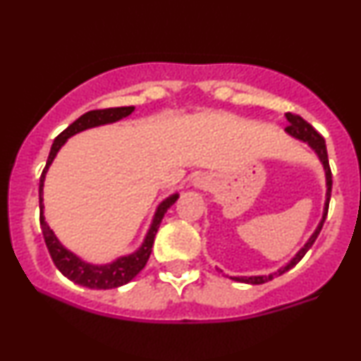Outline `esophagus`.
Wrapping results in <instances>:
<instances>
[{
	"label": "esophagus",
	"instance_id": "34e87169",
	"mask_svg": "<svg viewBox=\"0 0 361 361\" xmlns=\"http://www.w3.org/2000/svg\"><path fill=\"white\" fill-rule=\"evenodd\" d=\"M193 185L197 186V188H207V185H208L207 176H203V175L197 176V178H195V180H193Z\"/></svg>",
	"mask_w": 361,
	"mask_h": 361
}]
</instances>
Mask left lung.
<instances>
[{
  "instance_id": "obj_1",
  "label": "left lung",
  "mask_w": 361,
  "mask_h": 361,
  "mask_svg": "<svg viewBox=\"0 0 361 361\" xmlns=\"http://www.w3.org/2000/svg\"><path fill=\"white\" fill-rule=\"evenodd\" d=\"M286 117H288L289 121V126L286 128V133L290 134L293 137L296 139H301V141H305L310 145L312 149H314V153L318 154L319 161L323 163L324 166V173H326V202H324V212H323V219H321V222L318 227H316L314 233L310 237V240L306 242L305 247H302L301 250L298 252L296 255H294L293 259H290V262L288 264V266H284L282 269H279V271L274 272V274H269V276H250V277H230V279L233 281H238V282H245V284H264V282L274 279V276H281L284 274V272H288L289 269H293L296 264L301 260L302 257L306 255V252L311 249L312 244H314V240L318 238L321 228H323V224L324 220H326V215H328V207H329V198H331V186H333V180H331V168H329V161H328V151H326V142H324V137L321 136V134L316 131L312 126L307 123V121L302 119L301 116L298 114H293V112H288L286 114Z\"/></svg>"
}]
</instances>
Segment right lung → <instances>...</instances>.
<instances>
[{
	"label": "right lung",
	"instance_id": "right-lung-1",
	"mask_svg": "<svg viewBox=\"0 0 361 361\" xmlns=\"http://www.w3.org/2000/svg\"><path fill=\"white\" fill-rule=\"evenodd\" d=\"M134 111L133 106L129 107H109V109H95V111H89L85 112L84 116H80L79 119L73 121V123L68 126L65 131H62L59 136L55 137L54 145H51L49 159H47L45 168H43L42 176H40V227L43 232V238H45L47 249H49L51 260L59 269L60 272L65 277L75 282V284L85 286L89 289H114L119 288V286L128 284L129 281H133L139 272L142 271L146 266L147 259L151 255V249H153L154 244V235L158 232L159 224H161L164 214L169 207L178 200V193L171 195L166 200H163L159 203L158 210H156L153 224H151L149 230H147L145 242L139 249L134 252V254L124 255V257L116 259L114 262L111 264H104V266H94V264H87L84 260L77 257L75 254H72L71 250H67L65 247L60 244L59 238L55 237L54 230H50L49 225L45 222V216H43V181H45V175L47 169L54 161V158L59 153V149L65 145L68 137L73 136V134L85 131L89 128H95V126H102V124H111L116 123V121L123 119V117H128L131 112Z\"/></svg>",
	"mask_w": 361,
	"mask_h": 361
}]
</instances>
